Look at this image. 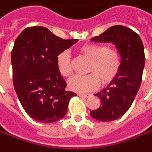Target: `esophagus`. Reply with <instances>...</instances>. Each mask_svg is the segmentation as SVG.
<instances>
[{"label":"esophagus","instance_id":"obj_1","mask_svg":"<svg viewBox=\"0 0 152 152\" xmlns=\"http://www.w3.org/2000/svg\"><path fill=\"white\" fill-rule=\"evenodd\" d=\"M78 96H80V97H86V98H87V97L91 96V94H88V93H79Z\"/></svg>","mask_w":152,"mask_h":152}]
</instances>
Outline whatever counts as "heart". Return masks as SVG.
I'll return each instance as SVG.
<instances>
[{"instance_id":"b5f03b06","label":"heart","mask_w":152,"mask_h":152,"mask_svg":"<svg viewBox=\"0 0 152 152\" xmlns=\"http://www.w3.org/2000/svg\"><path fill=\"white\" fill-rule=\"evenodd\" d=\"M80 52L91 60L87 75H77L68 80L67 86L75 92L84 93L94 91L102 84L114 80L121 69V56L119 50L108 48L100 43H86L80 48ZM59 72L63 77H69L72 72L70 55L67 51L61 52L56 57Z\"/></svg>"}]
</instances>
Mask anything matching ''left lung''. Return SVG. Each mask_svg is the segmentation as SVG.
Wrapping results in <instances>:
<instances>
[{"mask_svg": "<svg viewBox=\"0 0 152 152\" xmlns=\"http://www.w3.org/2000/svg\"><path fill=\"white\" fill-rule=\"evenodd\" d=\"M91 40L112 42L121 56V69L115 78L95 94L101 106L91 111V115L97 121H112L125 115L140 87L145 60L144 45L139 35L123 26L110 27Z\"/></svg>", "mask_w": 152, "mask_h": 152, "instance_id": "left-lung-1", "label": "left lung"}]
</instances>
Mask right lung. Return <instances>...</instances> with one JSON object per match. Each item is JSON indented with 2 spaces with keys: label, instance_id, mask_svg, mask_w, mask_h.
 <instances>
[{
  "label": "right lung",
  "instance_id": "add662e5",
  "mask_svg": "<svg viewBox=\"0 0 152 152\" xmlns=\"http://www.w3.org/2000/svg\"><path fill=\"white\" fill-rule=\"evenodd\" d=\"M77 39L64 40L43 26L26 28L11 53L13 86L22 107L35 121L51 123L65 116L69 100L77 94L65 90L57 56Z\"/></svg>",
  "mask_w": 152,
  "mask_h": 152
}]
</instances>
